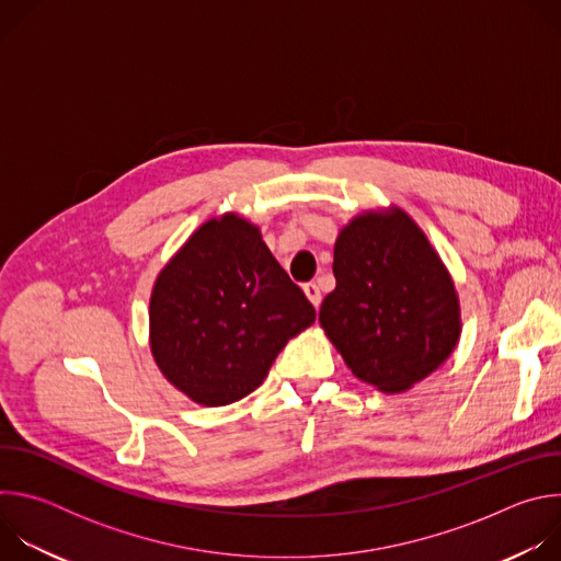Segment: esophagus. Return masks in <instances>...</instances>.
<instances>
[{
  "label": "esophagus",
  "mask_w": 561,
  "mask_h": 561,
  "mask_svg": "<svg viewBox=\"0 0 561 561\" xmlns=\"http://www.w3.org/2000/svg\"><path fill=\"white\" fill-rule=\"evenodd\" d=\"M304 293H306V297L310 299V304L317 308L319 304H322V293H319V286L314 284V282H308V284H304Z\"/></svg>",
  "instance_id": "34e87169"
}]
</instances>
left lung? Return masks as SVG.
Listing matches in <instances>:
<instances>
[{
  "label": "left lung",
  "mask_w": 561,
  "mask_h": 561,
  "mask_svg": "<svg viewBox=\"0 0 561 561\" xmlns=\"http://www.w3.org/2000/svg\"><path fill=\"white\" fill-rule=\"evenodd\" d=\"M337 286L319 324L353 375L404 392L437 370L461 333L459 297L424 230L402 208L366 210L337 234Z\"/></svg>",
  "instance_id": "8db88e82"
}]
</instances>
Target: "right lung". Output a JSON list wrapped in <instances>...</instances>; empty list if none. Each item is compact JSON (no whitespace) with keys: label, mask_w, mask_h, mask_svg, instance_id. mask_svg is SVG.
I'll return each instance as SVG.
<instances>
[{"label":"right lung","mask_w":561,"mask_h":561,"mask_svg":"<svg viewBox=\"0 0 561 561\" xmlns=\"http://www.w3.org/2000/svg\"><path fill=\"white\" fill-rule=\"evenodd\" d=\"M148 314L154 364L202 407L253 392L288 340L314 322L260 228L234 213L202 224L159 271Z\"/></svg>","instance_id":"right-lung-1"}]
</instances>
